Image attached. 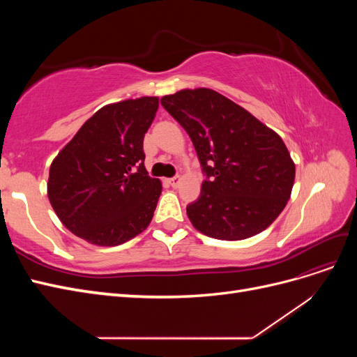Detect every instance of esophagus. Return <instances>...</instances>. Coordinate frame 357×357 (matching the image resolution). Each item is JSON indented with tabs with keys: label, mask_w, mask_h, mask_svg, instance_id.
Masks as SVG:
<instances>
[{
	"label": "esophagus",
	"mask_w": 357,
	"mask_h": 357,
	"mask_svg": "<svg viewBox=\"0 0 357 357\" xmlns=\"http://www.w3.org/2000/svg\"><path fill=\"white\" fill-rule=\"evenodd\" d=\"M168 183H169V185H171L172 188H177V186L180 185V177H178V176L172 177V178H169V180H168Z\"/></svg>",
	"instance_id": "obj_1"
}]
</instances>
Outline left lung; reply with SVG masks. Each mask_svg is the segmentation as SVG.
<instances>
[{"instance_id":"left-lung-1","label":"left lung","mask_w":357,"mask_h":357,"mask_svg":"<svg viewBox=\"0 0 357 357\" xmlns=\"http://www.w3.org/2000/svg\"><path fill=\"white\" fill-rule=\"evenodd\" d=\"M185 128L205 180L186 210L211 238L236 241L266 229L283 211L295 181V164L273 129L211 89H185L160 98Z\"/></svg>"}]
</instances>
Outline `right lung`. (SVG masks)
Returning a JSON list of instances; mask_svg holds the SVG:
<instances>
[{
  "label": "right lung",
  "instance_id": "right-lung-1",
  "mask_svg": "<svg viewBox=\"0 0 357 357\" xmlns=\"http://www.w3.org/2000/svg\"><path fill=\"white\" fill-rule=\"evenodd\" d=\"M158 107L156 96L102 107L52 162L49 201L74 235L119 245L149 226L162 186L144 168L143 142Z\"/></svg>",
  "mask_w": 357,
  "mask_h": 357
}]
</instances>
